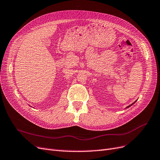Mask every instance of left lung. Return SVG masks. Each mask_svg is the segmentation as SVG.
Instances as JSON below:
<instances>
[{
	"instance_id": "left-lung-1",
	"label": "left lung",
	"mask_w": 160,
	"mask_h": 160,
	"mask_svg": "<svg viewBox=\"0 0 160 160\" xmlns=\"http://www.w3.org/2000/svg\"><path fill=\"white\" fill-rule=\"evenodd\" d=\"M134 103H135V102H134ZM134 103H133V104H134ZM131 104V106H132V104ZM127 106V108H129V107H130V106Z\"/></svg>"
}]
</instances>
